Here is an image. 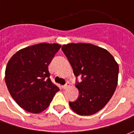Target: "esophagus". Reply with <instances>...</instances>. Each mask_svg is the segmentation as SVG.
<instances>
[{"label": "esophagus", "instance_id": "34e87169", "mask_svg": "<svg viewBox=\"0 0 134 134\" xmlns=\"http://www.w3.org/2000/svg\"><path fill=\"white\" fill-rule=\"evenodd\" d=\"M70 82H67V84L64 85H63V86H62V87H63V89L66 90V89H67V88L70 87Z\"/></svg>", "mask_w": 134, "mask_h": 134}]
</instances>
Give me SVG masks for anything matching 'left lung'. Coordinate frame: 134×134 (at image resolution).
Masks as SVG:
<instances>
[{
	"label": "left lung",
	"instance_id": "left-lung-1",
	"mask_svg": "<svg viewBox=\"0 0 134 134\" xmlns=\"http://www.w3.org/2000/svg\"><path fill=\"white\" fill-rule=\"evenodd\" d=\"M62 49L82 81L76 85L80 96L70 102L74 112L80 115L95 114L105 106L115 92L118 64L106 49L92 44H64Z\"/></svg>",
	"mask_w": 134,
	"mask_h": 134
}]
</instances>
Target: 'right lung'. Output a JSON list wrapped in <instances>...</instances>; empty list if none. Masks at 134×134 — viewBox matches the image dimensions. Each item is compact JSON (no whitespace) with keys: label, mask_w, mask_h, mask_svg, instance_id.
<instances>
[{"label":"right lung","mask_w":134,"mask_h":134,"mask_svg":"<svg viewBox=\"0 0 134 134\" xmlns=\"http://www.w3.org/2000/svg\"><path fill=\"white\" fill-rule=\"evenodd\" d=\"M60 47L58 44H34L18 51L8 62L5 72L8 90L28 112L44 111L59 90L49 78L48 67Z\"/></svg>","instance_id":"obj_1"}]
</instances>
